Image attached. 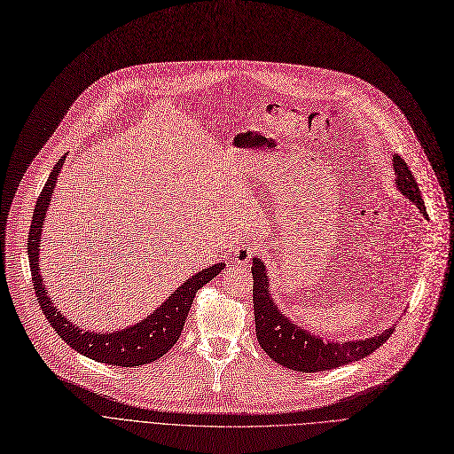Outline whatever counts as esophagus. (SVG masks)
Here are the masks:
<instances>
[{
	"label": "esophagus",
	"mask_w": 454,
	"mask_h": 454,
	"mask_svg": "<svg viewBox=\"0 0 454 454\" xmlns=\"http://www.w3.org/2000/svg\"><path fill=\"white\" fill-rule=\"evenodd\" d=\"M256 251H258V247L254 244H249V242L236 246L232 249V261L239 262V264H247L251 258L256 254Z\"/></svg>",
	"instance_id": "obj_1"
}]
</instances>
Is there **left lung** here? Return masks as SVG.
I'll return each instance as SVG.
<instances>
[{
    "label": "left lung",
    "instance_id": "8db88e82",
    "mask_svg": "<svg viewBox=\"0 0 454 454\" xmlns=\"http://www.w3.org/2000/svg\"><path fill=\"white\" fill-rule=\"evenodd\" d=\"M394 169L395 184L403 196L412 201L425 218H428L419 186L412 171L408 169V164L399 155L394 157ZM251 273L256 340L273 362L285 365L288 370L303 373L336 370L340 365H348L349 362L372 355L395 331V327H390L373 338L355 341H323V338L295 325L273 303L270 294V278L261 258H253Z\"/></svg>",
    "mask_w": 454,
    "mask_h": 454
}]
</instances>
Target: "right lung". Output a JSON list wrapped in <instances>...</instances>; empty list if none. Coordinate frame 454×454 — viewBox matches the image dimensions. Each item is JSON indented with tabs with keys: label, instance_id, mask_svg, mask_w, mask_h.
Returning a JSON list of instances; mask_svg holds the SVG:
<instances>
[{
	"label": "right lung",
	"instance_id": "obj_1",
	"mask_svg": "<svg viewBox=\"0 0 454 454\" xmlns=\"http://www.w3.org/2000/svg\"><path fill=\"white\" fill-rule=\"evenodd\" d=\"M64 160H67V155L59 159V162L51 169L44 188H42L35 205L31 229H29L27 254H29L33 286H35L38 305L42 312H44V316L48 317L50 325L57 331V334L67 341L72 349H75L84 356L103 364L121 365V368H137V365L153 362L174 348L184 327V321L193 303V297H196V292L203 288L208 280H212L215 275H218L225 268V264L223 262L214 264L196 275H192L186 283H183L174 294H171L157 310H153V314L147 316L133 327H127L114 333H90L86 329L75 327L72 321H68V317H64L59 312L57 307H53V301L50 299L44 288V278H42L38 271V254H40L38 247L42 240L40 239L42 225H44L46 212H48L53 190H55V183Z\"/></svg>",
	"mask_w": 454,
	"mask_h": 454
}]
</instances>
